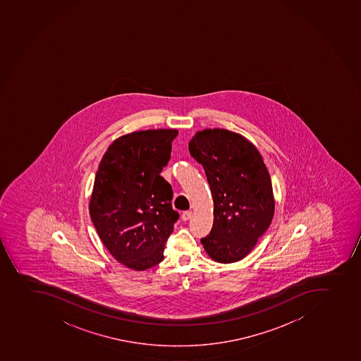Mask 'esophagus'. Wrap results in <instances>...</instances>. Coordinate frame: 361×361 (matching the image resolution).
<instances>
[{
  "label": "esophagus",
  "instance_id": "esophagus-1",
  "mask_svg": "<svg viewBox=\"0 0 361 361\" xmlns=\"http://www.w3.org/2000/svg\"><path fill=\"white\" fill-rule=\"evenodd\" d=\"M192 212H182V215H181L182 221H188V219H192Z\"/></svg>",
  "mask_w": 361,
  "mask_h": 361
}]
</instances>
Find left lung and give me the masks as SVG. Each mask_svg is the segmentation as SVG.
I'll return each mask as SVG.
<instances>
[{
	"instance_id": "obj_1",
	"label": "left lung",
	"mask_w": 361,
	"mask_h": 361,
	"mask_svg": "<svg viewBox=\"0 0 361 361\" xmlns=\"http://www.w3.org/2000/svg\"><path fill=\"white\" fill-rule=\"evenodd\" d=\"M188 146L204 169L214 200V224L202 245L214 262H239L253 250L274 216L265 162L247 138L219 128L197 131Z\"/></svg>"
}]
</instances>
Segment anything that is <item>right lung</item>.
I'll return each instance as SVG.
<instances>
[{"label": "right lung", "instance_id": "right-lung-1", "mask_svg": "<svg viewBox=\"0 0 361 361\" xmlns=\"http://www.w3.org/2000/svg\"><path fill=\"white\" fill-rule=\"evenodd\" d=\"M176 129L142 130L115 139L96 172L90 214L110 255L145 271L164 259L179 214L172 185L160 173L169 164Z\"/></svg>", "mask_w": 361, "mask_h": 361}]
</instances>
